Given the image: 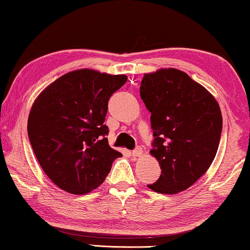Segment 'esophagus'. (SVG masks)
<instances>
[{
    "label": "esophagus",
    "mask_w": 250,
    "mask_h": 250,
    "mask_svg": "<svg viewBox=\"0 0 250 250\" xmlns=\"http://www.w3.org/2000/svg\"><path fill=\"white\" fill-rule=\"evenodd\" d=\"M131 154H132V157H140L141 154H142V149H141V146H137L136 149H133Z\"/></svg>",
    "instance_id": "esophagus-1"
}]
</instances>
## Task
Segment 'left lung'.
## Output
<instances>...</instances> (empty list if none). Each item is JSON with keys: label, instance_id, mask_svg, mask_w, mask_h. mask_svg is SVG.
Segmentation results:
<instances>
[{"label": "left lung", "instance_id": "8db88e82", "mask_svg": "<svg viewBox=\"0 0 250 250\" xmlns=\"http://www.w3.org/2000/svg\"><path fill=\"white\" fill-rule=\"evenodd\" d=\"M140 97L151 112L150 152L161 168L148 187L169 195L188 189L210 167L219 146L223 117L216 99L177 69L145 74Z\"/></svg>", "mask_w": 250, "mask_h": 250}]
</instances>
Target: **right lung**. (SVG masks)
I'll use <instances>...</instances> for the list:
<instances>
[{
	"mask_svg": "<svg viewBox=\"0 0 250 250\" xmlns=\"http://www.w3.org/2000/svg\"><path fill=\"white\" fill-rule=\"evenodd\" d=\"M125 75L82 69L55 80L34 101L27 134L35 157L58 187L73 195L98 188L121 157L105 138L110 97Z\"/></svg>",
	"mask_w": 250,
	"mask_h": 250,
	"instance_id": "right-lung-1",
	"label": "right lung"
}]
</instances>
